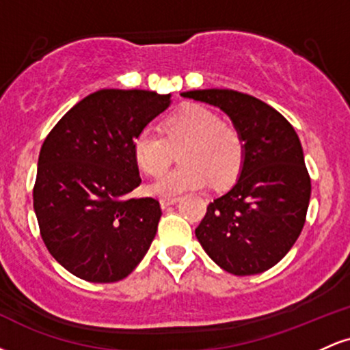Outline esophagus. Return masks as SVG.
<instances>
[{
  "label": "esophagus",
  "mask_w": 350,
  "mask_h": 350,
  "mask_svg": "<svg viewBox=\"0 0 350 350\" xmlns=\"http://www.w3.org/2000/svg\"><path fill=\"white\" fill-rule=\"evenodd\" d=\"M179 198H163L161 200H159V204H161L163 208L170 207V206H174L176 202H178Z\"/></svg>",
  "instance_id": "obj_1"
}]
</instances>
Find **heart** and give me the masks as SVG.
<instances>
[{"label":"heart","instance_id":"heart-1","mask_svg":"<svg viewBox=\"0 0 350 350\" xmlns=\"http://www.w3.org/2000/svg\"><path fill=\"white\" fill-rule=\"evenodd\" d=\"M179 150L183 164L152 183L151 194L174 198L211 183L226 186L239 176L245 158L242 133L234 124L222 122L217 111L202 105L172 113L164 122L163 133L144 128L133 142L135 161L148 176L166 171Z\"/></svg>","mask_w":350,"mask_h":350}]
</instances>
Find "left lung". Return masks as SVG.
Listing matches in <instances>:
<instances>
[{
    "instance_id": "obj_1",
    "label": "left lung",
    "mask_w": 350,
    "mask_h": 350,
    "mask_svg": "<svg viewBox=\"0 0 350 350\" xmlns=\"http://www.w3.org/2000/svg\"><path fill=\"white\" fill-rule=\"evenodd\" d=\"M183 97L226 111L245 142L240 178L207 206L196 228L199 243L232 275L270 270L298 240L311 198L295 128L262 100L230 88L191 90Z\"/></svg>"
}]
</instances>
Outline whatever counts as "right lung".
Listing matches in <instances>:
<instances>
[{
    "mask_svg": "<svg viewBox=\"0 0 350 350\" xmlns=\"http://www.w3.org/2000/svg\"><path fill=\"white\" fill-rule=\"evenodd\" d=\"M170 103V94L103 88L72 107L44 139L34 212L47 250L77 278L120 281L146 255L161 207L152 198H130L142 184L133 142Z\"/></svg>",
    "mask_w": 350,
    "mask_h": 350,
    "instance_id": "right-lung-1",
    "label": "right lung"
}]
</instances>
